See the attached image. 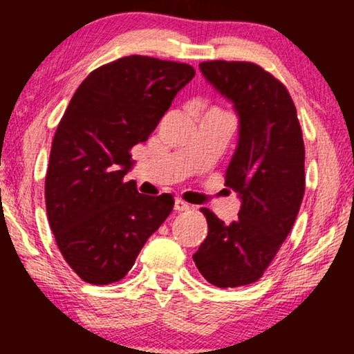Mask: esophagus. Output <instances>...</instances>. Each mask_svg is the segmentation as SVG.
Masks as SVG:
<instances>
[{"label": "esophagus", "instance_id": "34e87169", "mask_svg": "<svg viewBox=\"0 0 354 354\" xmlns=\"http://www.w3.org/2000/svg\"><path fill=\"white\" fill-rule=\"evenodd\" d=\"M191 208V206L188 205V203H185L183 200H174V211H178V213H181V211H188Z\"/></svg>", "mask_w": 354, "mask_h": 354}]
</instances>
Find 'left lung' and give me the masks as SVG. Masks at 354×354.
Segmentation results:
<instances>
[{"label": "left lung", "instance_id": "left-lung-1", "mask_svg": "<svg viewBox=\"0 0 354 354\" xmlns=\"http://www.w3.org/2000/svg\"><path fill=\"white\" fill-rule=\"evenodd\" d=\"M200 70L238 115V145L226 186L241 200L231 225L208 208V236L193 254L206 281L218 288L254 283L281 248L304 194V143L288 89L246 61H205Z\"/></svg>", "mask_w": 354, "mask_h": 354}]
</instances>
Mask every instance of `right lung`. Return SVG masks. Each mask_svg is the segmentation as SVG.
Masks as SVG:
<instances>
[{"instance_id": "add662e5", "label": "right lung", "mask_w": 354, "mask_h": 354, "mask_svg": "<svg viewBox=\"0 0 354 354\" xmlns=\"http://www.w3.org/2000/svg\"><path fill=\"white\" fill-rule=\"evenodd\" d=\"M193 76L186 63L124 56L89 73L61 118L46 213L61 254L86 283L123 279L171 213L173 196H146L123 180L133 166L129 149L148 140Z\"/></svg>"}]
</instances>
